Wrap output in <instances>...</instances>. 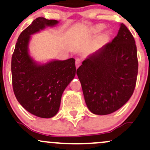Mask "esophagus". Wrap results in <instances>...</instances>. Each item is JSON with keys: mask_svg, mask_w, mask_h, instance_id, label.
I'll list each match as a JSON object with an SVG mask.
<instances>
[{"mask_svg": "<svg viewBox=\"0 0 150 150\" xmlns=\"http://www.w3.org/2000/svg\"><path fill=\"white\" fill-rule=\"evenodd\" d=\"M80 65H81V61L80 59L77 58V59H76V61H75V66H76V68H77Z\"/></svg>", "mask_w": 150, "mask_h": 150, "instance_id": "1", "label": "esophagus"}]
</instances>
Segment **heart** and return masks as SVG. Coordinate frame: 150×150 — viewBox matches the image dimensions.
<instances>
[{
	"mask_svg": "<svg viewBox=\"0 0 150 150\" xmlns=\"http://www.w3.org/2000/svg\"><path fill=\"white\" fill-rule=\"evenodd\" d=\"M105 27H106V26H105L104 24H97V25H94L93 27H92L89 29V33L92 34H97L100 33L101 31L105 28ZM111 34H112L111 31H106V32L101 36V37L97 40V43H96L95 47H99V46H101L104 45V44H106V43L110 40V39H111Z\"/></svg>",
	"mask_w": 150,
	"mask_h": 150,
	"instance_id": "heart-1",
	"label": "heart"
}]
</instances>
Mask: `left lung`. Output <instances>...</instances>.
<instances>
[{"label": "left lung", "instance_id": "1", "mask_svg": "<svg viewBox=\"0 0 150 150\" xmlns=\"http://www.w3.org/2000/svg\"><path fill=\"white\" fill-rule=\"evenodd\" d=\"M137 71L135 39L122 23L112 42L89 56L77 70L89 111L107 115L122 107L133 94Z\"/></svg>", "mask_w": 150, "mask_h": 150}]
</instances>
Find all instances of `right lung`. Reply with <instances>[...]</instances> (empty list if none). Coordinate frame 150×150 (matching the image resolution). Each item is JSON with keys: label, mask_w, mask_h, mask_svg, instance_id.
<instances>
[{"label": "right lung", "mask_w": 150, "mask_h": 150, "mask_svg": "<svg viewBox=\"0 0 150 150\" xmlns=\"http://www.w3.org/2000/svg\"><path fill=\"white\" fill-rule=\"evenodd\" d=\"M58 23L55 20L35 19L20 34L12 56V83L15 97L22 107L40 118H51L58 113L63 91L76 72L74 58L39 65L29 54L31 35Z\"/></svg>", "instance_id": "obj_1"}]
</instances>
